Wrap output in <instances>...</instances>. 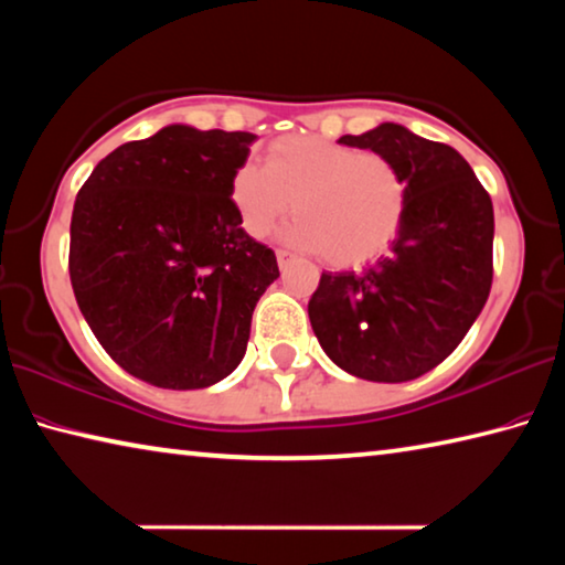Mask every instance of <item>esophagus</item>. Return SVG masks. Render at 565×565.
Here are the masks:
<instances>
[{"label": "esophagus", "instance_id": "1", "mask_svg": "<svg viewBox=\"0 0 565 565\" xmlns=\"http://www.w3.org/2000/svg\"><path fill=\"white\" fill-rule=\"evenodd\" d=\"M291 259H294V254L284 252V248H279V252H276V264H279V269H281V271L286 269V266L291 264Z\"/></svg>", "mask_w": 565, "mask_h": 565}]
</instances>
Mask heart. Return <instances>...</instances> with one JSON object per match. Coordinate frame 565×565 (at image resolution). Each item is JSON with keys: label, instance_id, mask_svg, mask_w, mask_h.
Listing matches in <instances>:
<instances>
[{"label": "heart", "instance_id": "b5f03b06", "mask_svg": "<svg viewBox=\"0 0 565 565\" xmlns=\"http://www.w3.org/2000/svg\"><path fill=\"white\" fill-rule=\"evenodd\" d=\"M228 196L238 224L264 238L291 212L284 242L319 252L333 266L374 259L394 242L408 206L398 167L376 151H359L323 137L289 134L269 145L264 161L234 171Z\"/></svg>", "mask_w": 565, "mask_h": 565}]
</instances>
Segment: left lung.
<instances>
[{
  "label": "left lung",
  "instance_id": "left-lung-1",
  "mask_svg": "<svg viewBox=\"0 0 565 565\" xmlns=\"http://www.w3.org/2000/svg\"><path fill=\"white\" fill-rule=\"evenodd\" d=\"M339 145L388 157L408 184L391 252L321 274L309 301L321 349L351 376L401 384L436 369L481 313L493 281V204L454 147L394 121Z\"/></svg>",
  "mask_w": 565,
  "mask_h": 565
}]
</instances>
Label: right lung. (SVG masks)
<instances>
[{
    "instance_id": "add662e5",
    "label": "right lung",
    "mask_w": 565,
    "mask_h": 565,
    "mask_svg": "<svg viewBox=\"0 0 565 565\" xmlns=\"http://www.w3.org/2000/svg\"><path fill=\"white\" fill-rule=\"evenodd\" d=\"M256 134L169 124L114 149L72 212L70 276L104 351L159 388H206L242 363L279 279L228 196Z\"/></svg>"
}]
</instances>
